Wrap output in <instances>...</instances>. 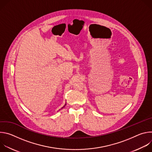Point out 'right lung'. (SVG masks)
I'll use <instances>...</instances> for the list:
<instances>
[{
    "instance_id": "obj_1",
    "label": "right lung",
    "mask_w": 152,
    "mask_h": 152,
    "mask_svg": "<svg viewBox=\"0 0 152 152\" xmlns=\"http://www.w3.org/2000/svg\"><path fill=\"white\" fill-rule=\"evenodd\" d=\"M66 104H65V105H64V106H63V107H62L61 108V109H62V108H63V107H65V106H66Z\"/></svg>"
}]
</instances>
